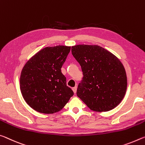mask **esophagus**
I'll list each match as a JSON object with an SVG mask.
<instances>
[{"instance_id":"esophagus-1","label":"esophagus","mask_w":145,"mask_h":145,"mask_svg":"<svg viewBox=\"0 0 145 145\" xmlns=\"http://www.w3.org/2000/svg\"><path fill=\"white\" fill-rule=\"evenodd\" d=\"M72 91H73V92H74V94L76 93V91H77V87H73V88H72Z\"/></svg>"}]
</instances>
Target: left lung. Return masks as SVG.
Segmentation results:
<instances>
[{"label":"left lung","mask_w":145,"mask_h":145,"mask_svg":"<svg viewBox=\"0 0 145 145\" xmlns=\"http://www.w3.org/2000/svg\"><path fill=\"white\" fill-rule=\"evenodd\" d=\"M71 51L84 75L78 97L97 112H106L119 105L127 87L126 72L119 59L96 45H77Z\"/></svg>","instance_id":"1"}]
</instances>
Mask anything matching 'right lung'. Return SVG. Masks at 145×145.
Instances as JSON below:
<instances>
[{"label": "right lung", "instance_id": "obj_1", "mask_svg": "<svg viewBox=\"0 0 145 145\" xmlns=\"http://www.w3.org/2000/svg\"><path fill=\"white\" fill-rule=\"evenodd\" d=\"M71 47H47L25 64L20 78V88L31 107L43 114L56 113L63 108L74 92L67 86L61 71Z\"/></svg>", "mask_w": 145, "mask_h": 145}]
</instances>
